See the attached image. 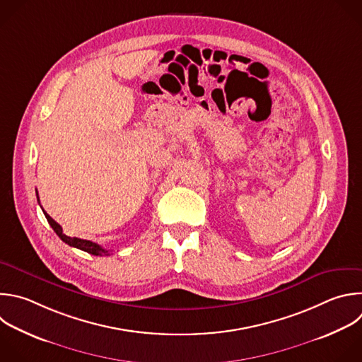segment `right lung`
I'll use <instances>...</instances> for the list:
<instances>
[{
    "label": "right lung",
    "mask_w": 362,
    "mask_h": 362,
    "mask_svg": "<svg viewBox=\"0 0 362 362\" xmlns=\"http://www.w3.org/2000/svg\"><path fill=\"white\" fill-rule=\"evenodd\" d=\"M37 199L40 200L38 192H37ZM42 211H44V209H42ZM44 214H45V217H47L49 226H51V227L54 228V231L58 234V237L62 240L64 243H66L68 246L75 247V249H79V250H82V252H86V253H89V255H93V256H109V250H106V249L100 247L99 245L90 242V240H83V238H78V237H69V235L64 234V233H62V227H61L49 214H47L45 211H44Z\"/></svg>",
    "instance_id": "add662e5"
}]
</instances>
